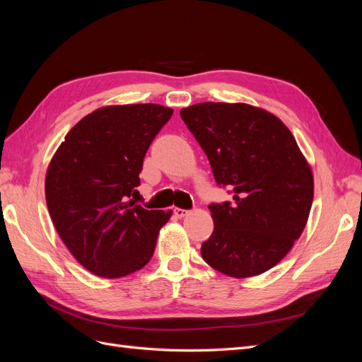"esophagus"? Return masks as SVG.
<instances>
[{"label": "esophagus", "mask_w": 362, "mask_h": 362, "mask_svg": "<svg viewBox=\"0 0 362 362\" xmlns=\"http://www.w3.org/2000/svg\"><path fill=\"white\" fill-rule=\"evenodd\" d=\"M173 214L181 218V217H184V216H187V214H189V211H187V210H182V208H175V210H173Z\"/></svg>", "instance_id": "34e87169"}]
</instances>
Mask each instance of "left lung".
<instances>
[{
	"instance_id": "1",
	"label": "left lung",
	"mask_w": 362,
	"mask_h": 362,
	"mask_svg": "<svg viewBox=\"0 0 362 362\" xmlns=\"http://www.w3.org/2000/svg\"><path fill=\"white\" fill-rule=\"evenodd\" d=\"M211 164L217 185L233 202L211 204V237L202 243L206 264L233 278L275 267L308 221L314 180L291 131L249 104L201 103L180 112Z\"/></svg>"
}]
</instances>
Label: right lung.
<instances>
[{"instance_id": "right-lung-1", "label": "right lung", "mask_w": 362, "mask_h": 362, "mask_svg": "<svg viewBox=\"0 0 362 362\" xmlns=\"http://www.w3.org/2000/svg\"><path fill=\"white\" fill-rule=\"evenodd\" d=\"M173 110L158 104L98 108L54 154L45 178L48 211L63 243L101 278L146 266L172 211L146 210L131 198L152 140Z\"/></svg>"}]
</instances>
